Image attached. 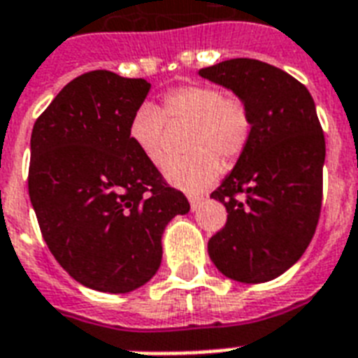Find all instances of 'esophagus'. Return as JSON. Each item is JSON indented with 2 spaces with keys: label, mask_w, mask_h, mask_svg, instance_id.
I'll return each mask as SVG.
<instances>
[{
  "label": "esophagus",
  "mask_w": 358,
  "mask_h": 358,
  "mask_svg": "<svg viewBox=\"0 0 358 358\" xmlns=\"http://www.w3.org/2000/svg\"><path fill=\"white\" fill-rule=\"evenodd\" d=\"M202 202H204V199H202V196H189V204H191V210H193V212L202 206Z\"/></svg>",
  "instance_id": "34e87169"
}]
</instances>
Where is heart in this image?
<instances>
[{"mask_svg": "<svg viewBox=\"0 0 358 358\" xmlns=\"http://www.w3.org/2000/svg\"><path fill=\"white\" fill-rule=\"evenodd\" d=\"M165 122L171 128L189 126L185 135V157L171 159L163 169L165 178L178 189L199 193L219 178L224 163H236L252 141V115L236 94L208 83H187L162 96L159 109L145 103L128 126L131 145L152 165L167 157Z\"/></svg>", "mask_w": 358, "mask_h": 358, "instance_id": "obj_1", "label": "heart"}]
</instances>
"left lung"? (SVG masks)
Instances as JSON below:
<instances>
[{
  "label": "left lung",
  "instance_id": "left-lung-1",
  "mask_svg": "<svg viewBox=\"0 0 358 358\" xmlns=\"http://www.w3.org/2000/svg\"><path fill=\"white\" fill-rule=\"evenodd\" d=\"M199 74L245 100L252 141L212 193L227 224L208 241L224 277L267 282L299 260L322 212L325 137L310 92L288 72L256 59H229Z\"/></svg>",
  "mask_w": 358,
  "mask_h": 358
}]
</instances>
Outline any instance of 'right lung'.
I'll return each instance as SVG.
<instances>
[{
	"label": "right lung",
	"instance_id": "1",
	"mask_svg": "<svg viewBox=\"0 0 358 358\" xmlns=\"http://www.w3.org/2000/svg\"><path fill=\"white\" fill-rule=\"evenodd\" d=\"M150 83L109 70L78 76L53 98L31 134L29 199L42 238L87 288L126 294L162 264V236L189 212L128 135Z\"/></svg>",
	"mask_w": 358,
	"mask_h": 358
}]
</instances>
